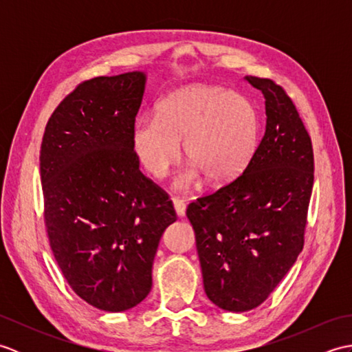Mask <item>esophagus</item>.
<instances>
[{"label": "esophagus", "mask_w": 352, "mask_h": 352, "mask_svg": "<svg viewBox=\"0 0 352 352\" xmlns=\"http://www.w3.org/2000/svg\"><path fill=\"white\" fill-rule=\"evenodd\" d=\"M172 203H174L175 212L178 216H180V218L186 214V203L182 198H172Z\"/></svg>", "instance_id": "1"}]
</instances>
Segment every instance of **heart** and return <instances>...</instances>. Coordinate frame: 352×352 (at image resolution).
<instances>
[{"mask_svg": "<svg viewBox=\"0 0 352 352\" xmlns=\"http://www.w3.org/2000/svg\"><path fill=\"white\" fill-rule=\"evenodd\" d=\"M257 138V111L245 96L218 86H192L157 104L155 118L138 121L131 146L145 170L163 178L180 159L184 140L193 164L177 184L188 188L201 172L212 183L241 174L256 151Z\"/></svg>", "mask_w": 352, "mask_h": 352, "instance_id": "heart-1", "label": "heart"}]
</instances>
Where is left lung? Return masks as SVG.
<instances>
[{"label":"left lung","mask_w":352,"mask_h":352,"mask_svg":"<svg viewBox=\"0 0 352 352\" xmlns=\"http://www.w3.org/2000/svg\"><path fill=\"white\" fill-rule=\"evenodd\" d=\"M245 81L265 96L266 129L245 170L188 206L208 300L228 311L257 307L304 246L315 180L310 134L271 78Z\"/></svg>","instance_id":"left-lung-1"}]
</instances>
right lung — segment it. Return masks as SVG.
Here are the masks:
<instances>
[{"label": "right lung", "instance_id": "add662e5", "mask_svg": "<svg viewBox=\"0 0 352 352\" xmlns=\"http://www.w3.org/2000/svg\"><path fill=\"white\" fill-rule=\"evenodd\" d=\"M144 91L142 72L83 81L52 111L41 145L51 251L71 289L104 311L145 300L160 237L177 219L131 146Z\"/></svg>", "mask_w": 352, "mask_h": 352}]
</instances>
